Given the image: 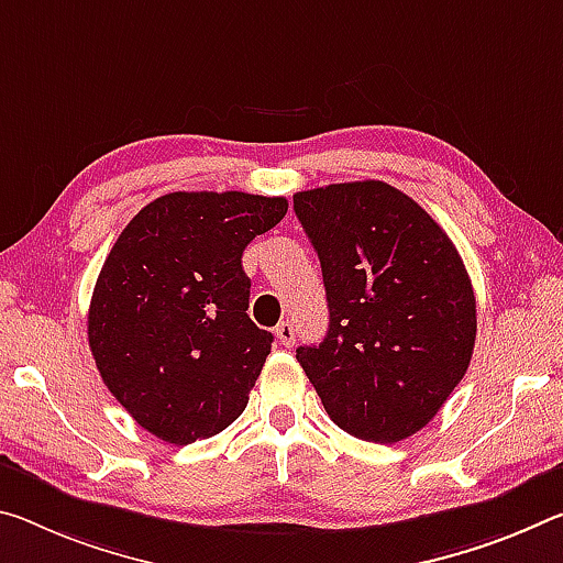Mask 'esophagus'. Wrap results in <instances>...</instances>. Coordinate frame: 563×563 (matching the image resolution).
I'll use <instances>...</instances> for the list:
<instances>
[{"mask_svg": "<svg viewBox=\"0 0 563 563\" xmlns=\"http://www.w3.org/2000/svg\"><path fill=\"white\" fill-rule=\"evenodd\" d=\"M296 335H298V330L290 323V320H283V323L275 325V338H278V343L285 347H290L292 343H296Z\"/></svg>", "mask_w": 563, "mask_h": 563, "instance_id": "obj_1", "label": "esophagus"}]
</instances>
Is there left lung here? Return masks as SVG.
Segmentation results:
<instances>
[{"mask_svg":"<svg viewBox=\"0 0 563 563\" xmlns=\"http://www.w3.org/2000/svg\"><path fill=\"white\" fill-rule=\"evenodd\" d=\"M330 310L318 345L296 358L328 416L355 439L396 443L439 413L466 376L476 296L456 245L388 183L292 195Z\"/></svg>","mask_w":563,"mask_h":563,"instance_id":"1","label":"left lung"}]
</instances>
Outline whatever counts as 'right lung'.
Segmentation results:
<instances>
[{"label":"right lung","instance_id":"obj_1","mask_svg":"<svg viewBox=\"0 0 563 563\" xmlns=\"http://www.w3.org/2000/svg\"><path fill=\"white\" fill-rule=\"evenodd\" d=\"M285 212V198L169 192L112 245L89 302V351L110 394L157 439H210L245 410L273 333L245 313L243 250Z\"/></svg>","mask_w":563,"mask_h":563}]
</instances>
